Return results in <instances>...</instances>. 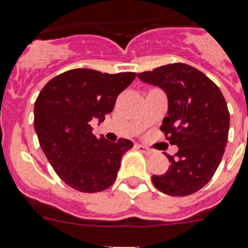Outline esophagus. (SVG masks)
I'll list each match as a JSON object with an SVG mask.
<instances>
[{"instance_id": "1", "label": "esophagus", "mask_w": 248, "mask_h": 248, "mask_svg": "<svg viewBox=\"0 0 248 248\" xmlns=\"http://www.w3.org/2000/svg\"><path fill=\"white\" fill-rule=\"evenodd\" d=\"M136 149H139L140 152L145 153V154H153V153H154V150H153V149H149V148H146V146H144V145H140V144L136 145Z\"/></svg>"}]
</instances>
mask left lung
Returning <instances> with one entry per match:
<instances>
[{
  "label": "left lung",
  "instance_id": "left-lung-1",
  "mask_svg": "<svg viewBox=\"0 0 248 248\" xmlns=\"http://www.w3.org/2000/svg\"><path fill=\"white\" fill-rule=\"evenodd\" d=\"M138 76L167 93L168 116L160 131L170 144L178 146L174 155H168V170L153 176V183L170 196L195 194L214 176L224 154L229 131L224 96L205 74L181 62Z\"/></svg>",
  "mask_w": 248,
  "mask_h": 248
}]
</instances>
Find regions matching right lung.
<instances>
[{
  "label": "right lung",
  "instance_id": "1",
  "mask_svg": "<svg viewBox=\"0 0 248 248\" xmlns=\"http://www.w3.org/2000/svg\"><path fill=\"white\" fill-rule=\"evenodd\" d=\"M135 72L102 74L74 68L44 85L34 106V128L57 176L80 192H99L117 178L121 158L134 144L109 142L92 132L90 121H104Z\"/></svg>",
  "mask_w": 248,
  "mask_h": 248
}]
</instances>
